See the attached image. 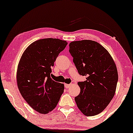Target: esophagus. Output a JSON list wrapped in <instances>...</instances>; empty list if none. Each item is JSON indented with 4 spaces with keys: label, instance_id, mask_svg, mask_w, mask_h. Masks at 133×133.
<instances>
[{
    "label": "esophagus",
    "instance_id": "1",
    "mask_svg": "<svg viewBox=\"0 0 133 133\" xmlns=\"http://www.w3.org/2000/svg\"><path fill=\"white\" fill-rule=\"evenodd\" d=\"M71 85H71V84H66L64 85L65 87H66V88H67V89H68L69 88H70V87H71Z\"/></svg>",
    "mask_w": 133,
    "mask_h": 133
}]
</instances>
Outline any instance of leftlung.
Segmentation results:
<instances>
[{
	"label": "left lung",
	"mask_w": 133,
	"mask_h": 133,
	"mask_svg": "<svg viewBox=\"0 0 133 133\" xmlns=\"http://www.w3.org/2000/svg\"><path fill=\"white\" fill-rule=\"evenodd\" d=\"M69 52L79 73L87 80L78 83L81 92L75 98L83 114L91 116L103 112L115 94L118 80L116 66L106 49L96 41L69 43Z\"/></svg>",
	"instance_id": "obj_1"
}]
</instances>
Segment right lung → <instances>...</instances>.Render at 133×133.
<instances>
[{
	"label": "right lung",
	"instance_id": "obj_1",
	"mask_svg": "<svg viewBox=\"0 0 133 133\" xmlns=\"http://www.w3.org/2000/svg\"><path fill=\"white\" fill-rule=\"evenodd\" d=\"M67 45L59 39H39L25 49L18 64L17 82L24 99L33 109L48 114L58 104L64 92L63 84L51 78V67Z\"/></svg>",
	"mask_w": 133,
	"mask_h": 133
}]
</instances>
